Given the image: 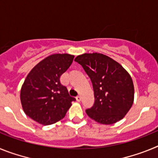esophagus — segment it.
<instances>
[{"mask_svg": "<svg viewBox=\"0 0 158 158\" xmlns=\"http://www.w3.org/2000/svg\"><path fill=\"white\" fill-rule=\"evenodd\" d=\"M76 100H77V102H80L81 100V98L80 96H77L76 97Z\"/></svg>", "mask_w": 158, "mask_h": 158, "instance_id": "34e87169", "label": "esophagus"}]
</instances>
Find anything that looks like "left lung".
<instances>
[{
	"instance_id": "8db88e82",
	"label": "left lung",
	"mask_w": 158,
	"mask_h": 158,
	"mask_svg": "<svg viewBox=\"0 0 158 158\" xmlns=\"http://www.w3.org/2000/svg\"><path fill=\"white\" fill-rule=\"evenodd\" d=\"M93 84L95 102L85 110L96 122L113 124L121 120L134 102V84L130 74L115 60L99 53L84 54L74 59Z\"/></svg>"
}]
</instances>
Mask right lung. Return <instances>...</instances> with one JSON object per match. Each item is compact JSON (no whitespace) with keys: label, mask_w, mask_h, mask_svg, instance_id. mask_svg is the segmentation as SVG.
I'll list each match as a JSON object with an SVG mask.
<instances>
[{"label":"right lung","mask_w":158,"mask_h":158,"mask_svg":"<svg viewBox=\"0 0 158 158\" xmlns=\"http://www.w3.org/2000/svg\"><path fill=\"white\" fill-rule=\"evenodd\" d=\"M74 58L68 54L50 55L38 63L25 79L20 100L25 114L43 125H51L65 117L76 100L69 96L60 77L68 69Z\"/></svg>","instance_id":"right-lung-1"}]
</instances>
